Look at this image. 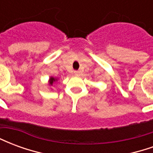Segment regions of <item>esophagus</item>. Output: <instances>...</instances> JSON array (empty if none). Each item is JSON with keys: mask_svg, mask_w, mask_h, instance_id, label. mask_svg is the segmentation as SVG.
<instances>
[{"mask_svg": "<svg viewBox=\"0 0 153 153\" xmlns=\"http://www.w3.org/2000/svg\"><path fill=\"white\" fill-rule=\"evenodd\" d=\"M74 75L79 76V75H80V71H79V70H75V71L74 72Z\"/></svg>", "mask_w": 153, "mask_h": 153, "instance_id": "obj_1", "label": "esophagus"}]
</instances>
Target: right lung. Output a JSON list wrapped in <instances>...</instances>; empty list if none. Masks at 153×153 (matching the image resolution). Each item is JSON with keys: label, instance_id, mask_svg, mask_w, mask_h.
I'll return each mask as SVG.
<instances>
[{"label": "right lung", "instance_id": "obj_1", "mask_svg": "<svg viewBox=\"0 0 153 153\" xmlns=\"http://www.w3.org/2000/svg\"><path fill=\"white\" fill-rule=\"evenodd\" d=\"M57 80V79H56V78H53V77H51L50 79H49V84L50 85H52L54 83V82H56Z\"/></svg>", "mask_w": 153, "mask_h": 153}]
</instances>
